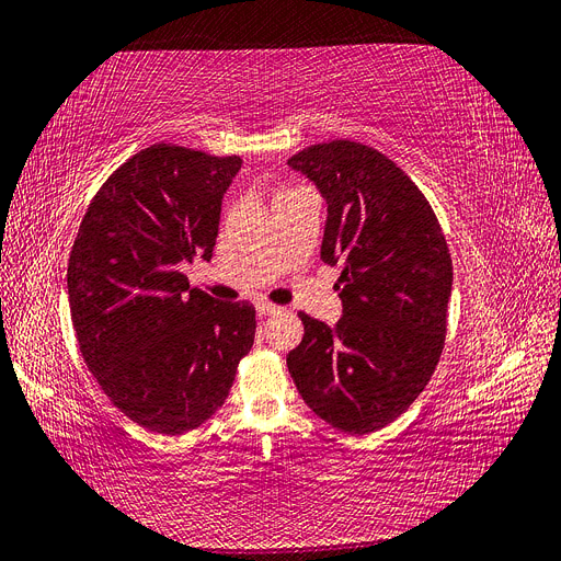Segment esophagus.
<instances>
[{"label":"esophagus","instance_id":"esophagus-1","mask_svg":"<svg viewBox=\"0 0 561 561\" xmlns=\"http://www.w3.org/2000/svg\"><path fill=\"white\" fill-rule=\"evenodd\" d=\"M279 307L277 305H270V302H259L256 305V314L259 317H270V314H277Z\"/></svg>","mask_w":561,"mask_h":561}]
</instances>
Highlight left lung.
I'll use <instances>...</instances> for the list:
<instances>
[{"mask_svg": "<svg viewBox=\"0 0 561 561\" xmlns=\"http://www.w3.org/2000/svg\"><path fill=\"white\" fill-rule=\"evenodd\" d=\"M288 165L325 201L321 259L342 267V319L328 325L300 312L305 335L286 365L319 419L348 434L377 432L421 396L439 363L448 244L419 186L375 148L319 142Z\"/></svg>", "mask_w": 561, "mask_h": 561, "instance_id": "obj_1", "label": "left lung"}]
</instances>
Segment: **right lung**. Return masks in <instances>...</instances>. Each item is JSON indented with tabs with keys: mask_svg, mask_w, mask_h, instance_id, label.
Masks as SVG:
<instances>
[{
	"mask_svg": "<svg viewBox=\"0 0 561 561\" xmlns=\"http://www.w3.org/2000/svg\"><path fill=\"white\" fill-rule=\"evenodd\" d=\"M242 165L157 142L103 182L76 236L69 307L80 354L111 402L145 430L184 434L228 398L256 312L190 288L213 259L221 201Z\"/></svg>",
	"mask_w": 561,
	"mask_h": 561,
	"instance_id": "add662e5",
	"label": "right lung"
}]
</instances>
